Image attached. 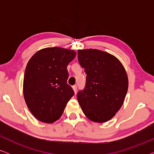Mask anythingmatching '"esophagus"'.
<instances>
[{"label": "esophagus", "mask_w": 154, "mask_h": 154, "mask_svg": "<svg viewBox=\"0 0 154 154\" xmlns=\"http://www.w3.org/2000/svg\"><path fill=\"white\" fill-rule=\"evenodd\" d=\"M73 91H74L75 94L76 93V92H77V86L76 85L73 86Z\"/></svg>", "instance_id": "1"}]
</instances>
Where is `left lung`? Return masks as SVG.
Wrapping results in <instances>:
<instances>
[{"label":"left lung","mask_w":154,"mask_h":154,"mask_svg":"<svg viewBox=\"0 0 154 154\" xmlns=\"http://www.w3.org/2000/svg\"><path fill=\"white\" fill-rule=\"evenodd\" d=\"M78 59L87 74L85 89L77 94L85 116L105 123L121 108L128 89L125 69L118 58L97 49L78 50Z\"/></svg>","instance_id":"8db88e82"}]
</instances>
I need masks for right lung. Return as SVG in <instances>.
<instances>
[{
  "label": "right lung",
  "instance_id": "add662e5",
  "mask_svg": "<svg viewBox=\"0 0 154 154\" xmlns=\"http://www.w3.org/2000/svg\"><path fill=\"white\" fill-rule=\"evenodd\" d=\"M75 55L73 50L46 48L29 60L24 73L23 94L29 111L38 121L45 123L57 121L74 94L67 84V66Z\"/></svg>",
  "mask_w": 154,
  "mask_h": 154
}]
</instances>
